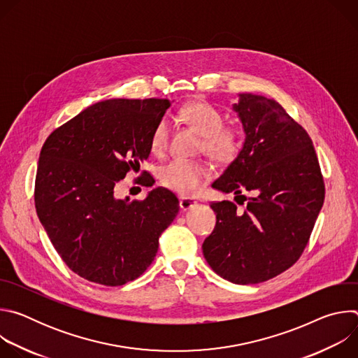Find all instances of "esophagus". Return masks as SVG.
Listing matches in <instances>:
<instances>
[{
    "instance_id": "obj_1",
    "label": "esophagus",
    "mask_w": 358,
    "mask_h": 358,
    "mask_svg": "<svg viewBox=\"0 0 358 358\" xmlns=\"http://www.w3.org/2000/svg\"><path fill=\"white\" fill-rule=\"evenodd\" d=\"M196 201L194 198H180V208L182 211H188L196 207Z\"/></svg>"
}]
</instances>
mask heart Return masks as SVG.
<instances>
[{"label": "heart", "instance_id": "b5f03b06", "mask_svg": "<svg viewBox=\"0 0 358 358\" xmlns=\"http://www.w3.org/2000/svg\"><path fill=\"white\" fill-rule=\"evenodd\" d=\"M180 119L201 137L203 152L222 164L234 162L242 148V134L238 129L225 124L224 113L207 101H189L180 110ZM170 136V123L162 119L150 136V148L156 155L166 150ZM211 177V169L203 162L171 160L159 169V180L169 189L180 195L194 194L202 182Z\"/></svg>", "mask_w": 358, "mask_h": 358}]
</instances>
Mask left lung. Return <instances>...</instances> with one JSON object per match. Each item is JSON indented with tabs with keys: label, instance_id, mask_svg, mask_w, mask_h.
<instances>
[{
	"label": "left lung",
	"instance_id": "1",
	"mask_svg": "<svg viewBox=\"0 0 358 358\" xmlns=\"http://www.w3.org/2000/svg\"><path fill=\"white\" fill-rule=\"evenodd\" d=\"M232 109L245 141L213 187L241 203L243 194L252 196L243 213L231 201L211 203L217 224L202 252L221 278L255 285L300 258L323 207L324 181L312 138L276 100L241 93Z\"/></svg>",
	"mask_w": 358,
	"mask_h": 358
}]
</instances>
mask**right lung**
I'll return each instance as SVG.
<instances>
[{
    "label": "right lung",
    "instance_id": "1",
    "mask_svg": "<svg viewBox=\"0 0 358 358\" xmlns=\"http://www.w3.org/2000/svg\"><path fill=\"white\" fill-rule=\"evenodd\" d=\"M170 106L167 99L97 101L42 145L38 218L62 261L89 282L122 286L143 275L178 214L177 196L163 187L143 201L115 196L117 182L148 159L151 131Z\"/></svg>",
    "mask_w": 358,
    "mask_h": 358
}]
</instances>
